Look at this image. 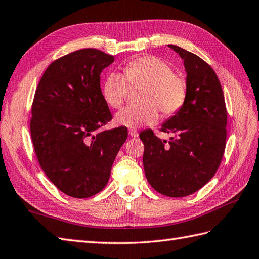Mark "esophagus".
I'll use <instances>...</instances> for the list:
<instances>
[{"label": "esophagus", "instance_id": "obj_1", "mask_svg": "<svg viewBox=\"0 0 259 259\" xmlns=\"http://www.w3.org/2000/svg\"><path fill=\"white\" fill-rule=\"evenodd\" d=\"M129 135H130V137H133V138H137V137L139 136L138 131H137L136 129H129Z\"/></svg>", "mask_w": 259, "mask_h": 259}]
</instances>
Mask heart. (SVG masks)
Returning <instances> with one entry per match:
<instances>
[{
    "label": "heart",
    "instance_id": "1",
    "mask_svg": "<svg viewBox=\"0 0 259 259\" xmlns=\"http://www.w3.org/2000/svg\"><path fill=\"white\" fill-rule=\"evenodd\" d=\"M124 74L112 71L104 79L102 96L111 108H120L131 84L145 83L139 104H130L115 115V122L130 129L157 122L158 110L163 117L177 113L187 98V82L171 65L156 56H144L124 65Z\"/></svg>",
    "mask_w": 259,
    "mask_h": 259
}]
</instances>
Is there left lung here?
<instances>
[{"mask_svg":"<svg viewBox=\"0 0 259 259\" xmlns=\"http://www.w3.org/2000/svg\"><path fill=\"white\" fill-rule=\"evenodd\" d=\"M184 60L187 98L160 131L140 133L145 145L144 169L148 183L168 197H185L205 186L218 170L226 147L227 110L221 82L212 68L196 54L169 45Z\"/></svg>","mask_w":259,"mask_h":259,"instance_id":"8db88e82","label":"left lung"}]
</instances>
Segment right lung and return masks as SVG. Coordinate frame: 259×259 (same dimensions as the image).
<instances>
[{"instance_id": "1", "label": "right lung", "mask_w": 259, "mask_h": 259, "mask_svg": "<svg viewBox=\"0 0 259 259\" xmlns=\"http://www.w3.org/2000/svg\"><path fill=\"white\" fill-rule=\"evenodd\" d=\"M114 57L82 49L53 61L35 90L31 138L43 171L63 194L88 198L100 192L128 137L119 126L97 133L112 119L100 74Z\"/></svg>"}]
</instances>
